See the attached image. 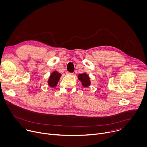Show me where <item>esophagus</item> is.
<instances>
[{
  "instance_id": "esophagus-1",
  "label": "esophagus",
  "mask_w": 147,
  "mask_h": 147,
  "mask_svg": "<svg viewBox=\"0 0 147 147\" xmlns=\"http://www.w3.org/2000/svg\"><path fill=\"white\" fill-rule=\"evenodd\" d=\"M66 74H67V75H73V73H69V72H67Z\"/></svg>"
}]
</instances>
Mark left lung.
<instances>
[{
	"instance_id": "left-lung-1",
	"label": "left lung",
	"mask_w": 147,
	"mask_h": 147,
	"mask_svg": "<svg viewBox=\"0 0 147 147\" xmlns=\"http://www.w3.org/2000/svg\"><path fill=\"white\" fill-rule=\"evenodd\" d=\"M78 80L81 82L82 85L84 87H88L90 85V81L89 76L85 73H82L78 76Z\"/></svg>"
}]
</instances>
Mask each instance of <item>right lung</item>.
Listing matches in <instances>:
<instances>
[{
  "mask_svg": "<svg viewBox=\"0 0 147 147\" xmlns=\"http://www.w3.org/2000/svg\"><path fill=\"white\" fill-rule=\"evenodd\" d=\"M61 77V74L57 71H53L50 75L48 80V84L51 88H54L57 85L58 81Z\"/></svg>",
  "mask_w": 147,
  "mask_h": 147,
  "instance_id": "right-lung-1",
  "label": "right lung"
}]
</instances>
